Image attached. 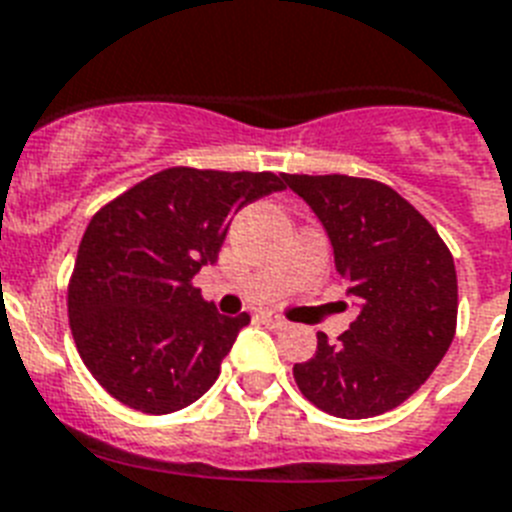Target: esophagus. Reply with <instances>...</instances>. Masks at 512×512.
Returning a JSON list of instances; mask_svg holds the SVG:
<instances>
[{
  "label": "esophagus",
  "mask_w": 512,
  "mask_h": 512,
  "mask_svg": "<svg viewBox=\"0 0 512 512\" xmlns=\"http://www.w3.org/2000/svg\"><path fill=\"white\" fill-rule=\"evenodd\" d=\"M263 323H265V326H270V328H276V331H281V328L289 326V323H286L284 318H281V315H276V313H263Z\"/></svg>",
  "instance_id": "esophagus-1"
}]
</instances>
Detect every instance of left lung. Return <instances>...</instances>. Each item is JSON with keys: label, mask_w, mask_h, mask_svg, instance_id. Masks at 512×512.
Returning <instances> with one entry per match:
<instances>
[{"label": "left lung", "mask_w": 512, "mask_h": 512, "mask_svg": "<svg viewBox=\"0 0 512 512\" xmlns=\"http://www.w3.org/2000/svg\"><path fill=\"white\" fill-rule=\"evenodd\" d=\"M326 226L357 313L339 342L294 365L299 392L336 418H373L413 397L458 328L455 260L436 228L392 186L331 173H284Z\"/></svg>", "instance_id": "left-lung-1"}]
</instances>
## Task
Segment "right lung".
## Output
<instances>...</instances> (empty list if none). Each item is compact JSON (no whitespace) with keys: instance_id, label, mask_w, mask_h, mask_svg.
Instances as JSON below:
<instances>
[{"instance_id":"obj_1","label":"right lung","mask_w":512,"mask_h":512,"mask_svg":"<svg viewBox=\"0 0 512 512\" xmlns=\"http://www.w3.org/2000/svg\"><path fill=\"white\" fill-rule=\"evenodd\" d=\"M270 170H160L99 207L78 247L68 318L97 384L139 413L168 415L215 384L249 315H220L191 284L228 220L270 191Z\"/></svg>"}]
</instances>
